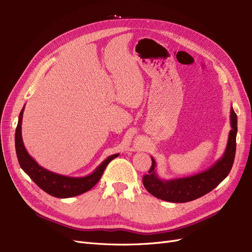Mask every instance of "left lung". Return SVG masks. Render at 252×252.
<instances>
[{
    "instance_id": "1",
    "label": "left lung",
    "mask_w": 252,
    "mask_h": 252,
    "mask_svg": "<svg viewBox=\"0 0 252 252\" xmlns=\"http://www.w3.org/2000/svg\"><path fill=\"white\" fill-rule=\"evenodd\" d=\"M231 127L223 156L210 168L192 176L170 180L160 179L156 172V160L151 157V168L143 177V184L147 191L163 201L185 203L201 198L214 189L231 172L235 159L238 127L237 115L233 107L231 108Z\"/></svg>"
}]
</instances>
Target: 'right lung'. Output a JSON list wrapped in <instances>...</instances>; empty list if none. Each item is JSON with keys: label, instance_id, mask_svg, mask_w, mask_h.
I'll list each match as a JSON object with an SVG mask.
<instances>
[{"label": "right lung", "instance_id": "1", "mask_svg": "<svg viewBox=\"0 0 252 252\" xmlns=\"http://www.w3.org/2000/svg\"><path fill=\"white\" fill-rule=\"evenodd\" d=\"M24 110L25 107L23 108V110H21L19 114L18 124L15 130V149L18 162L21 169L29 175L30 178L34 181L41 189H43L52 196L64 199L71 198V196L75 195H79L85 191H89L97 182H99L108 163L119 156V153H116V155L108 157L103 162L100 163V166H97V168L92 174L84 177H69L46 170L41 167L39 163L29 155V152L25 147L23 136H21V123H23Z\"/></svg>", "mask_w": 252, "mask_h": 252}]
</instances>
